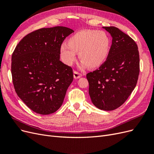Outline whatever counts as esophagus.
<instances>
[{
    "label": "esophagus",
    "instance_id": "obj_1",
    "mask_svg": "<svg viewBox=\"0 0 154 154\" xmlns=\"http://www.w3.org/2000/svg\"><path fill=\"white\" fill-rule=\"evenodd\" d=\"M73 74H74V79H78V78H80V77L82 76V74L80 73H79L77 71H74Z\"/></svg>",
    "mask_w": 154,
    "mask_h": 154
}]
</instances>
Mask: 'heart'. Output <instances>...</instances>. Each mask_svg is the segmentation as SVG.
I'll return each instance as SVG.
<instances>
[{"mask_svg": "<svg viewBox=\"0 0 154 154\" xmlns=\"http://www.w3.org/2000/svg\"><path fill=\"white\" fill-rule=\"evenodd\" d=\"M110 40L106 32L87 29L79 31L69 39V42L60 46L62 62L71 66L75 61L77 53L82 60L81 67L96 68L101 66L108 57Z\"/></svg>", "mask_w": 154, "mask_h": 154, "instance_id": "b5f03b06", "label": "heart"}]
</instances>
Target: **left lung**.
I'll return each instance as SVG.
<instances>
[{
  "instance_id": "left-lung-1",
  "label": "left lung",
  "mask_w": 154,
  "mask_h": 154,
  "mask_svg": "<svg viewBox=\"0 0 154 154\" xmlns=\"http://www.w3.org/2000/svg\"><path fill=\"white\" fill-rule=\"evenodd\" d=\"M112 37L106 61L87 74L92 103L103 110H113L128 99L139 74V54L135 41L114 26L103 27Z\"/></svg>"
}]
</instances>
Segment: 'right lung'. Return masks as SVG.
Here are the masks:
<instances>
[{"instance_id": "add662e5", "label": "right lung", "mask_w": 154, "mask_h": 154, "mask_svg": "<svg viewBox=\"0 0 154 154\" xmlns=\"http://www.w3.org/2000/svg\"><path fill=\"white\" fill-rule=\"evenodd\" d=\"M74 31L63 26L27 35L11 57V74L18 96L37 114L48 115L62 106L73 81L71 67L60 60V46Z\"/></svg>"}]
</instances>
